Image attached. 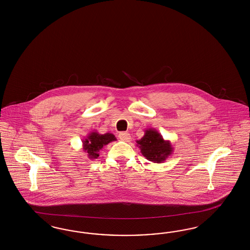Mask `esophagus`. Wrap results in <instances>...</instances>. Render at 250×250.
I'll return each instance as SVG.
<instances>
[{
    "label": "esophagus",
    "instance_id": "34e87169",
    "mask_svg": "<svg viewBox=\"0 0 250 250\" xmlns=\"http://www.w3.org/2000/svg\"><path fill=\"white\" fill-rule=\"evenodd\" d=\"M119 139L123 140V141H125V142H128L130 139H131V136H130L129 133H127V132H121L119 134Z\"/></svg>",
    "mask_w": 250,
    "mask_h": 250
}]
</instances>
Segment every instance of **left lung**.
<instances>
[{
    "instance_id": "left-lung-1",
    "label": "left lung",
    "mask_w": 250,
    "mask_h": 250,
    "mask_svg": "<svg viewBox=\"0 0 250 250\" xmlns=\"http://www.w3.org/2000/svg\"><path fill=\"white\" fill-rule=\"evenodd\" d=\"M137 146L142 155L152 163H164L173 152L169 140H165L160 133L154 128L145 130L144 136L137 140Z\"/></svg>"
}]
</instances>
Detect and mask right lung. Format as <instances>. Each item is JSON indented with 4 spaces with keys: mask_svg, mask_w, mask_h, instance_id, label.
<instances>
[{
    "mask_svg": "<svg viewBox=\"0 0 250 250\" xmlns=\"http://www.w3.org/2000/svg\"><path fill=\"white\" fill-rule=\"evenodd\" d=\"M115 140H117L115 136L111 133L100 134L97 131H93L83 140V150L86 153L90 160L97 159L100 156V150L110 142Z\"/></svg>",
    "mask_w": 250,
    "mask_h": 250,
    "instance_id": "right-lung-1",
    "label": "right lung"
}]
</instances>
